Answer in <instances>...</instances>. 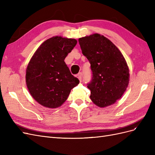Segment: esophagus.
Wrapping results in <instances>:
<instances>
[{"label": "esophagus", "mask_w": 155, "mask_h": 155, "mask_svg": "<svg viewBox=\"0 0 155 155\" xmlns=\"http://www.w3.org/2000/svg\"><path fill=\"white\" fill-rule=\"evenodd\" d=\"M82 76H83V74L82 72H80L79 73L78 75H77V78L79 79V81H81V79H82Z\"/></svg>", "instance_id": "obj_1"}]
</instances>
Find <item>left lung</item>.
I'll return each instance as SVG.
<instances>
[{
  "instance_id": "1",
  "label": "left lung",
  "mask_w": 155,
  "mask_h": 155,
  "mask_svg": "<svg viewBox=\"0 0 155 155\" xmlns=\"http://www.w3.org/2000/svg\"><path fill=\"white\" fill-rule=\"evenodd\" d=\"M79 43L91 63L92 79L87 87L91 100L100 107L114 104L129 81V68L122 54L109 39L98 34L79 38Z\"/></svg>"
}]
</instances>
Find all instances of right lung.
I'll list each match as a JSON object with an SVG mask.
<instances>
[{
  "label": "right lung",
  "mask_w": 155,
  "mask_h": 155,
  "mask_svg": "<svg viewBox=\"0 0 155 155\" xmlns=\"http://www.w3.org/2000/svg\"><path fill=\"white\" fill-rule=\"evenodd\" d=\"M77 44L74 39L55 36L45 41L36 50L26 69V85L39 104L57 108L67 100L79 79L64 61Z\"/></svg>",
  "instance_id": "1"
}]
</instances>
